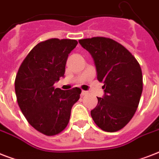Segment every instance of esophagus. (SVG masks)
<instances>
[{"instance_id":"1","label":"esophagus","mask_w":159,"mask_h":159,"mask_svg":"<svg viewBox=\"0 0 159 159\" xmlns=\"http://www.w3.org/2000/svg\"><path fill=\"white\" fill-rule=\"evenodd\" d=\"M87 94H88V92H87V91H82V93H81V96L83 97V96H86V95Z\"/></svg>"}]
</instances>
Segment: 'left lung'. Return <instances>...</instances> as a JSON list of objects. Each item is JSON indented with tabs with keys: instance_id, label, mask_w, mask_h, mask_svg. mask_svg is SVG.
<instances>
[{
	"instance_id": "1",
	"label": "left lung",
	"mask_w": 159,
	"mask_h": 159,
	"mask_svg": "<svg viewBox=\"0 0 159 159\" xmlns=\"http://www.w3.org/2000/svg\"><path fill=\"white\" fill-rule=\"evenodd\" d=\"M78 42L92 55L97 80L104 83V96L97 97L98 104L91 116L102 130H120L138 108L143 91L140 66L124 46L111 39L94 37Z\"/></svg>"
}]
</instances>
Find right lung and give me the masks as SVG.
<instances>
[{"mask_svg": "<svg viewBox=\"0 0 159 159\" xmlns=\"http://www.w3.org/2000/svg\"><path fill=\"white\" fill-rule=\"evenodd\" d=\"M77 44V40L57 39L38 43L16 75L19 106L30 125L45 135H55L67 127L72 106L80 98L77 87L67 91L53 87L64 77L68 54Z\"/></svg>", "mask_w": 159, "mask_h": 159, "instance_id": "obj_1", "label": "right lung"}]
</instances>
